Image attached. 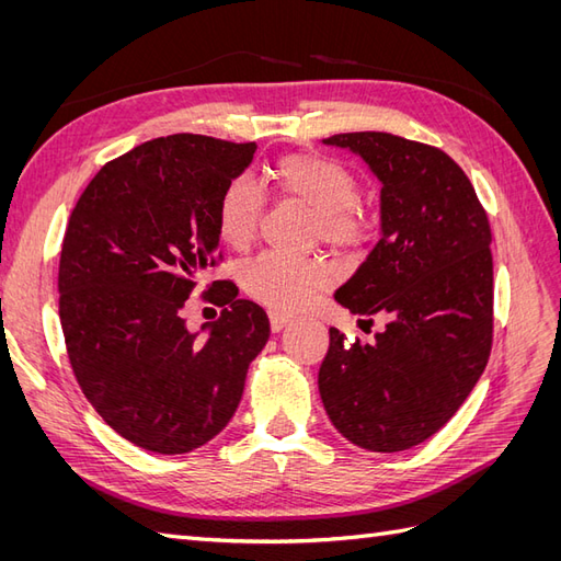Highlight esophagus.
Returning a JSON list of instances; mask_svg holds the SVG:
<instances>
[{
	"label": "esophagus",
	"mask_w": 561,
	"mask_h": 561,
	"mask_svg": "<svg viewBox=\"0 0 561 561\" xmlns=\"http://www.w3.org/2000/svg\"><path fill=\"white\" fill-rule=\"evenodd\" d=\"M268 320H271V332H280L293 322L290 316H283V313H268Z\"/></svg>",
	"instance_id": "obj_1"
}]
</instances>
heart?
Instances as JSON below:
<instances>
[{
	"mask_svg": "<svg viewBox=\"0 0 561 561\" xmlns=\"http://www.w3.org/2000/svg\"><path fill=\"white\" fill-rule=\"evenodd\" d=\"M280 196L313 215V236L334 248L363 241L367 222L360 210V184L344 163L320 154H290L268 168ZM262 196L250 180H231L217 201V233L231 250H245L262 225ZM330 283V271L285 254H262L243 271L245 293L271 311L301 309Z\"/></svg>",
	"mask_w": 561,
	"mask_h": 561,
	"instance_id": "b5f03b06",
	"label": "heart"
}]
</instances>
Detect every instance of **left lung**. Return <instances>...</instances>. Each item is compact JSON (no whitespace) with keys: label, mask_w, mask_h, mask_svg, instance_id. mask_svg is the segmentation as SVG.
Returning a JSON list of instances; mask_svg holds the SVG:
<instances>
[{"label":"left lung","mask_w":561,"mask_h":561,"mask_svg":"<svg viewBox=\"0 0 561 561\" xmlns=\"http://www.w3.org/2000/svg\"><path fill=\"white\" fill-rule=\"evenodd\" d=\"M322 145L348 149L381 182V239L334 299L388 322L375 344L348 346L330 328L320 400L348 443L404 451L445 426L486 367L494 328L489 219L445 151L377 130L339 133Z\"/></svg>","instance_id":"8db88e82"}]
</instances>
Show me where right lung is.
Segmentation results:
<instances>
[{"label":"right lung","instance_id":"add662e5","mask_svg":"<svg viewBox=\"0 0 561 561\" xmlns=\"http://www.w3.org/2000/svg\"><path fill=\"white\" fill-rule=\"evenodd\" d=\"M257 145L178 133L142 142L89 182L60 250V325L93 410L135 447L186 454L222 433L241 402L268 318L236 299L213 325L182 318L217 260V201ZM217 283H213L214 285Z\"/></svg>","mask_w":561,"mask_h":561}]
</instances>
